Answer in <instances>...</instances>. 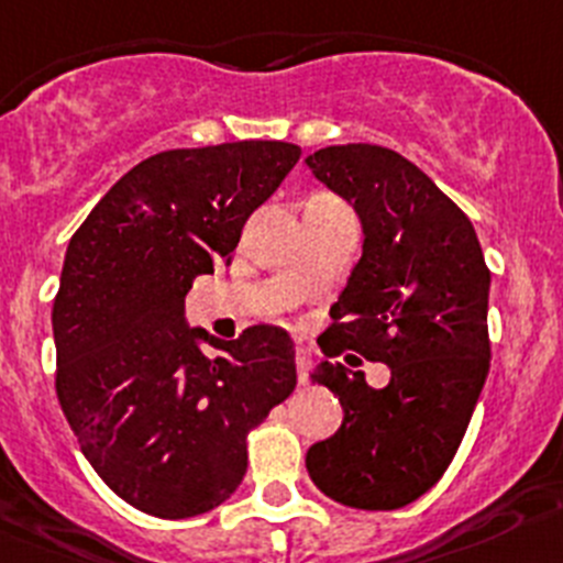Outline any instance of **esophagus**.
<instances>
[{
    "label": "esophagus",
    "instance_id": "34e87169",
    "mask_svg": "<svg viewBox=\"0 0 563 563\" xmlns=\"http://www.w3.org/2000/svg\"><path fill=\"white\" fill-rule=\"evenodd\" d=\"M309 363H312V352H309L307 345H298L296 349V371H298V383H307L309 376Z\"/></svg>",
    "mask_w": 563,
    "mask_h": 563
}]
</instances>
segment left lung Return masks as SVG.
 Here are the masks:
<instances>
[{"label": "left lung", "mask_w": 563, "mask_h": 563, "mask_svg": "<svg viewBox=\"0 0 563 563\" xmlns=\"http://www.w3.org/2000/svg\"><path fill=\"white\" fill-rule=\"evenodd\" d=\"M354 206L363 256L318 340L385 363L390 383L323 363L312 383L343 405V424L307 452L334 503L394 510L430 492L455 457L492 363L488 273L472 220L412 162L379 144H334L303 158Z\"/></svg>", "instance_id": "left-lung-1"}]
</instances>
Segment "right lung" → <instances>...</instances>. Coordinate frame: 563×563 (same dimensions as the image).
Instances as JSON below:
<instances>
[{"label": "right lung", "instance_id": "obj_1", "mask_svg": "<svg viewBox=\"0 0 563 563\" xmlns=\"http://www.w3.org/2000/svg\"><path fill=\"white\" fill-rule=\"evenodd\" d=\"M298 156V144L260 139L156 153L66 247L53 307L58 401L106 486L151 517H198L229 499L247 432L296 388L285 329L218 340L189 327L184 298L229 260Z\"/></svg>", "mask_w": 563, "mask_h": 563}]
</instances>
